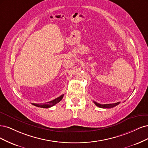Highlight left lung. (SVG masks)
I'll return each mask as SVG.
<instances>
[{
    "mask_svg": "<svg viewBox=\"0 0 148 148\" xmlns=\"http://www.w3.org/2000/svg\"><path fill=\"white\" fill-rule=\"evenodd\" d=\"M93 103H95V105L97 106L98 107L101 108H111L116 106L117 105H118L119 103H120V102H117V103H112V104H99V103H98L97 102H95V101H93Z\"/></svg>",
    "mask_w": 148,
    "mask_h": 148,
    "instance_id": "left-lung-1",
    "label": "left lung"
}]
</instances>
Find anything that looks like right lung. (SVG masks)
<instances>
[{"label":"right lung","mask_w":148,"mask_h":148,"mask_svg":"<svg viewBox=\"0 0 148 148\" xmlns=\"http://www.w3.org/2000/svg\"><path fill=\"white\" fill-rule=\"evenodd\" d=\"M63 96L64 95H61L60 97H58L55 98V99L52 100V101H50L49 102H47V103H44V104H36V103H32V105H34L35 106H37V107H39V108H49L51 106H53L54 105H55V104L56 103H59L61 100L63 99Z\"/></svg>","instance_id":"add662e5"}]
</instances>
